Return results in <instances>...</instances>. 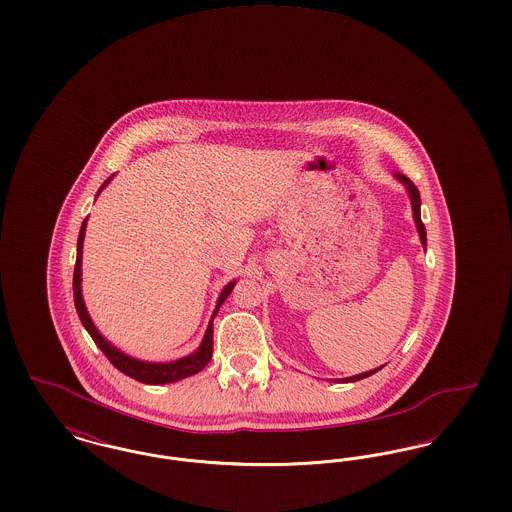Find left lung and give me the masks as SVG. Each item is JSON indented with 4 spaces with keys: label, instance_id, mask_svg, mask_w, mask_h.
<instances>
[{
    "label": "left lung",
    "instance_id": "1",
    "mask_svg": "<svg viewBox=\"0 0 512 512\" xmlns=\"http://www.w3.org/2000/svg\"><path fill=\"white\" fill-rule=\"evenodd\" d=\"M395 178L405 186V190H407V194L411 197V205H413V219L414 224H416V230H418V236H420V244L422 247L426 249V228H424V224H422V219H420V192H418V188L414 186L413 182L405 176V174H397L395 172ZM386 365L378 366V368H372V370H368V372H363V374H355V376H349V378H340V380H334V382H341V384H345V382H357V380H363V378H368V376H372L374 372H378V370H382Z\"/></svg>",
    "mask_w": 512,
    "mask_h": 512
}]
</instances>
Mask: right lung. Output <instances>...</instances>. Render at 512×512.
<instances>
[{
	"instance_id": "obj_1",
	"label": "right lung",
	"mask_w": 512,
	"mask_h": 512,
	"mask_svg": "<svg viewBox=\"0 0 512 512\" xmlns=\"http://www.w3.org/2000/svg\"><path fill=\"white\" fill-rule=\"evenodd\" d=\"M113 176H109L103 182L99 192L113 180ZM99 192L96 194V197H98ZM86 224H88V219H84L82 226H80L78 244H76V265H74L73 276L74 307H76V313L80 317L82 326L88 330V334L92 336V340L96 341L99 349L105 353V357L111 361V365L119 368L122 374L130 376V378H134V380H138L142 384H151V386L172 384V382L184 380V378H188L192 374H197L199 370H203L207 363L211 361V357H213V320H215L217 313H219L220 305L226 301V297L234 290L236 280L228 282L224 286V290L220 292L219 299H217V307H215V311L211 315L209 326L205 330V336H203L201 345L195 349L194 353H190V355H186V357H182L178 361H172V363H149V361L134 359V357L122 353L121 349H117L111 341L105 340L99 334L96 324L92 322V318L88 315V309L84 305V297H82V245H84V236H86Z\"/></svg>"
}]
</instances>
